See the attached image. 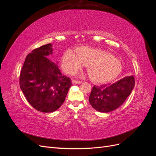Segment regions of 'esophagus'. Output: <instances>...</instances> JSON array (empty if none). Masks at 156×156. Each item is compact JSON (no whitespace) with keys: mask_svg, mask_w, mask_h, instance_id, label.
Masks as SVG:
<instances>
[{"mask_svg":"<svg viewBox=\"0 0 156 156\" xmlns=\"http://www.w3.org/2000/svg\"><path fill=\"white\" fill-rule=\"evenodd\" d=\"M81 82L79 81H76V80H72V84H81Z\"/></svg>","mask_w":156,"mask_h":156,"instance_id":"obj_1","label":"esophagus"}]
</instances>
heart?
<instances>
[{"mask_svg": "<svg viewBox=\"0 0 156 156\" xmlns=\"http://www.w3.org/2000/svg\"><path fill=\"white\" fill-rule=\"evenodd\" d=\"M76 53L68 50L62 56V68L69 75L76 73L87 65L91 81L103 84L114 81L122 72V62L107 51L89 47H79L76 49Z\"/></svg>", "mask_w": 156, "mask_h": 156, "instance_id": "obj_1", "label": "heart"}]
</instances>
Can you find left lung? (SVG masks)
Wrapping results in <instances>:
<instances>
[{
	"mask_svg": "<svg viewBox=\"0 0 156 156\" xmlns=\"http://www.w3.org/2000/svg\"><path fill=\"white\" fill-rule=\"evenodd\" d=\"M135 86L133 75L127 76L111 85L94 86L89 96V102L96 111L108 112L121 106Z\"/></svg>",
	"mask_w": 156,
	"mask_h": 156,
	"instance_id": "1",
	"label": "left lung"
}]
</instances>
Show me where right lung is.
<instances>
[{"mask_svg": "<svg viewBox=\"0 0 156 156\" xmlns=\"http://www.w3.org/2000/svg\"><path fill=\"white\" fill-rule=\"evenodd\" d=\"M52 53L51 44L33 50L27 56L20 77V88L27 101L43 112L57 110L72 86L70 79L47 57Z\"/></svg>", "mask_w": 156, "mask_h": 156, "instance_id": "obj_1", "label": "right lung"}]
</instances>
